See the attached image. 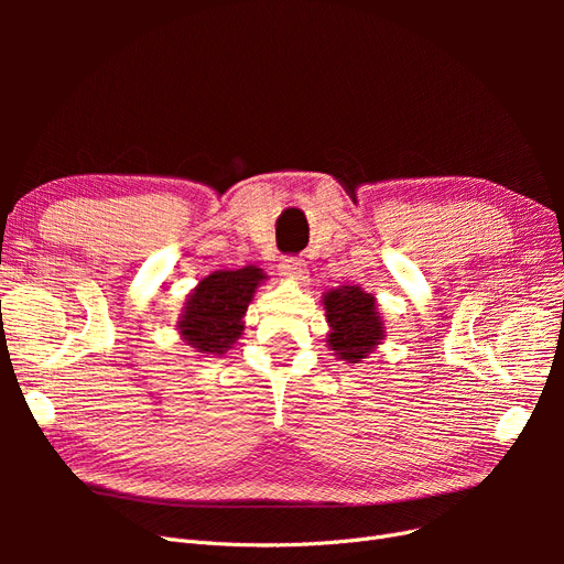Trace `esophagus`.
Instances as JSON below:
<instances>
[{
    "label": "esophagus",
    "mask_w": 564,
    "mask_h": 564,
    "mask_svg": "<svg viewBox=\"0 0 564 564\" xmlns=\"http://www.w3.org/2000/svg\"><path fill=\"white\" fill-rule=\"evenodd\" d=\"M280 275L286 278V280L305 282L308 272H305V265H303L301 259H296V256H286V259H282V263H280Z\"/></svg>",
    "instance_id": "esophagus-1"
}]
</instances>
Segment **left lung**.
<instances>
[{"label":"left lung","mask_w":564,"mask_h":564,"mask_svg":"<svg viewBox=\"0 0 564 564\" xmlns=\"http://www.w3.org/2000/svg\"><path fill=\"white\" fill-rule=\"evenodd\" d=\"M322 303L332 329L327 334V344L338 360L352 365L362 362L383 340L386 327L377 308V299L362 292V286L344 284L329 289Z\"/></svg>","instance_id":"obj_1"}]
</instances>
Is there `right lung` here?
I'll use <instances>...</instances> for the list:
<instances>
[{
    "label": "right lung",
    "mask_w": 564,
    "mask_h": 564,
    "mask_svg": "<svg viewBox=\"0 0 564 564\" xmlns=\"http://www.w3.org/2000/svg\"><path fill=\"white\" fill-rule=\"evenodd\" d=\"M263 280L265 272L256 265L216 270L204 278L193 294H187L178 319V332L187 346L204 355H224L230 350L242 336V317Z\"/></svg>",
    "instance_id": "right-lung-1"
}]
</instances>
